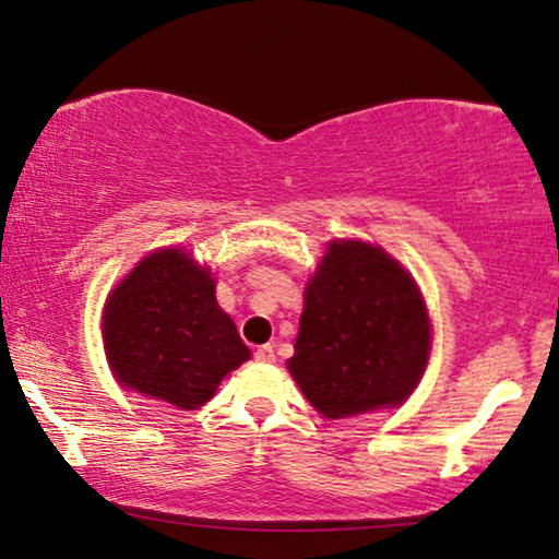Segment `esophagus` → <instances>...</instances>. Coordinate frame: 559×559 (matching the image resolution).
<instances>
[{
    "label": "esophagus",
    "instance_id": "obj_1",
    "mask_svg": "<svg viewBox=\"0 0 559 559\" xmlns=\"http://www.w3.org/2000/svg\"><path fill=\"white\" fill-rule=\"evenodd\" d=\"M254 359H257V362L270 365V362H274V359H277V355H274L272 345H262V347L254 349Z\"/></svg>",
    "mask_w": 559,
    "mask_h": 559
}]
</instances>
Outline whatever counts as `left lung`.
<instances>
[{"label": "left lung", "instance_id": "8db88e82", "mask_svg": "<svg viewBox=\"0 0 559 559\" xmlns=\"http://www.w3.org/2000/svg\"><path fill=\"white\" fill-rule=\"evenodd\" d=\"M427 355V309L409 274L380 247L332 242L287 362L309 405L330 419L402 405Z\"/></svg>", "mask_w": 559, "mask_h": 559}]
</instances>
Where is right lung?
Listing matches in <instances>:
<instances>
[{"label":"right lung","instance_id":"right-lung-1","mask_svg":"<svg viewBox=\"0 0 559 559\" xmlns=\"http://www.w3.org/2000/svg\"><path fill=\"white\" fill-rule=\"evenodd\" d=\"M102 334L124 388L182 409L204 405L222 377L250 359L210 270L182 250L154 252L127 274L107 299Z\"/></svg>","mask_w":559,"mask_h":559}]
</instances>
